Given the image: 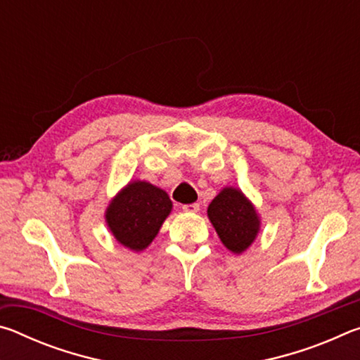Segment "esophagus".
Listing matches in <instances>:
<instances>
[{"mask_svg": "<svg viewBox=\"0 0 360 360\" xmlns=\"http://www.w3.org/2000/svg\"><path fill=\"white\" fill-rule=\"evenodd\" d=\"M182 211H186V212H198L200 211V205L198 203L184 205V206H182Z\"/></svg>", "mask_w": 360, "mask_h": 360, "instance_id": "34e87169", "label": "esophagus"}]
</instances>
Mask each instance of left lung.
Listing matches in <instances>:
<instances>
[{
  "label": "left lung",
  "mask_w": 360,
  "mask_h": 360,
  "mask_svg": "<svg viewBox=\"0 0 360 360\" xmlns=\"http://www.w3.org/2000/svg\"><path fill=\"white\" fill-rule=\"evenodd\" d=\"M208 217L222 245L233 254L245 252L259 235L257 211L240 188H222L208 206Z\"/></svg>",
  "instance_id": "8db88e82"
}]
</instances>
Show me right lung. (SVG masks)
Returning <instances> with one entry per match:
<instances>
[{
    "label": "right lung",
    "mask_w": 360,
    "mask_h": 360,
    "mask_svg": "<svg viewBox=\"0 0 360 360\" xmlns=\"http://www.w3.org/2000/svg\"><path fill=\"white\" fill-rule=\"evenodd\" d=\"M168 193L146 181H131L111 200L106 224L114 238L131 251H143L172 212Z\"/></svg>",
    "instance_id": "add662e5"
}]
</instances>
